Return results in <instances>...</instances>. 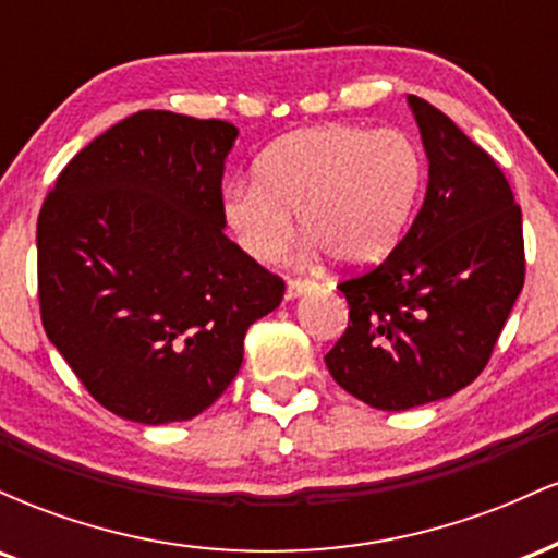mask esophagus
Listing matches in <instances>:
<instances>
[{"label": "esophagus", "mask_w": 558, "mask_h": 558, "mask_svg": "<svg viewBox=\"0 0 558 558\" xmlns=\"http://www.w3.org/2000/svg\"><path fill=\"white\" fill-rule=\"evenodd\" d=\"M312 288H315V283H312V280H288V283H286V296L288 299H299V296H304V293H310Z\"/></svg>", "instance_id": "34e87169"}]
</instances>
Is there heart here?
<instances>
[{
  "label": "heart",
  "instance_id": "b5f03b06",
  "mask_svg": "<svg viewBox=\"0 0 558 558\" xmlns=\"http://www.w3.org/2000/svg\"><path fill=\"white\" fill-rule=\"evenodd\" d=\"M425 175V155L403 131L304 128L265 149L252 183L222 191V220L257 262L286 252L299 215L312 252H328L343 267H369L412 226Z\"/></svg>",
  "mask_w": 558,
  "mask_h": 558
}]
</instances>
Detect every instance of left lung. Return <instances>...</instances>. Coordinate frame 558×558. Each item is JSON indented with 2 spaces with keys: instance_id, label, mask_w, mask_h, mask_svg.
<instances>
[{
  "instance_id": "obj_1",
  "label": "left lung",
  "mask_w": 558,
  "mask_h": 558,
  "mask_svg": "<svg viewBox=\"0 0 558 558\" xmlns=\"http://www.w3.org/2000/svg\"><path fill=\"white\" fill-rule=\"evenodd\" d=\"M407 101L430 162L425 202L383 265L338 286L349 328L325 354L332 380L383 412L470 386L524 283L522 213L504 172L430 101Z\"/></svg>"
}]
</instances>
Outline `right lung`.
Returning a JSON list of instances; mask_svg holds the SVG:
<instances>
[{
  "mask_svg": "<svg viewBox=\"0 0 558 558\" xmlns=\"http://www.w3.org/2000/svg\"><path fill=\"white\" fill-rule=\"evenodd\" d=\"M226 120L144 110L68 162L36 228L49 341L118 417L202 414L243 362L248 325L283 299L226 235Z\"/></svg>",
  "mask_w": 558,
  "mask_h": 558,
  "instance_id": "obj_1",
  "label": "right lung"
}]
</instances>
